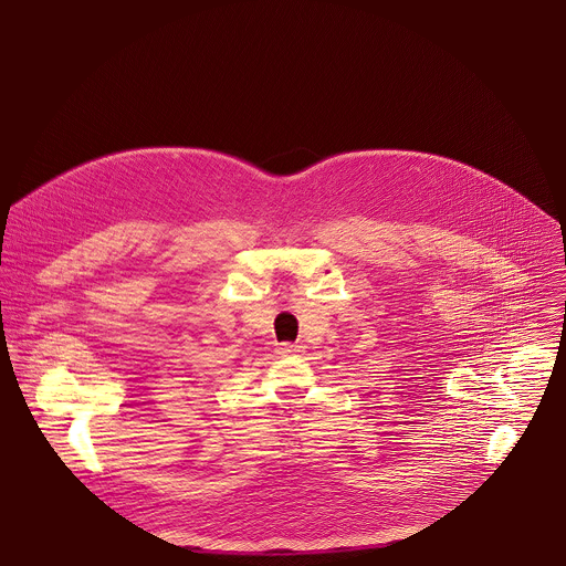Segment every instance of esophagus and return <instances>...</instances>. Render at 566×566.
Segmentation results:
<instances>
[{
    "instance_id": "esophagus-1",
    "label": "esophagus",
    "mask_w": 566,
    "mask_h": 566,
    "mask_svg": "<svg viewBox=\"0 0 566 566\" xmlns=\"http://www.w3.org/2000/svg\"><path fill=\"white\" fill-rule=\"evenodd\" d=\"M304 347L302 345H293V343H282L280 347H277V354L280 356H295V354H300Z\"/></svg>"
}]
</instances>
